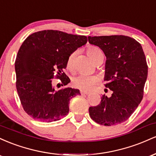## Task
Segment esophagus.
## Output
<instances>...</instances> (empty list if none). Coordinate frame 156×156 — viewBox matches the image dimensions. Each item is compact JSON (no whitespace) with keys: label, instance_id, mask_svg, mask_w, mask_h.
Masks as SVG:
<instances>
[{"label":"esophagus","instance_id":"1","mask_svg":"<svg viewBox=\"0 0 156 156\" xmlns=\"http://www.w3.org/2000/svg\"><path fill=\"white\" fill-rule=\"evenodd\" d=\"M80 94H82V95H87V94H89V92H83V91H80Z\"/></svg>","mask_w":156,"mask_h":156}]
</instances>
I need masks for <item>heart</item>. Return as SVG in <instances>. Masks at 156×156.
<instances>
[{
  "instance_id": "heart-1",
  "label": "heart",
  "mask_w": 156,
  "mask_h": 156,
  "mask_svg": "<svg viewBox=\"0 0 156 156\" xmlns=\"http://www.w3.org/2000/svg\"><path fill=\"white\" fill-rule=\"evenodd\" d=\"M87 54L89 58L92 59L94 63L97 64L98 62L103 57V53L99 48L96 47H90L87 49ZM76 53H73L69 55L67 61V68L69 70H74V63L76 58ZM99 78L95 76H80L75 77L73 79L72 83L75 88L80 89L82 91L89 92L99 83Z\"/></svg>"
}]
</instances>
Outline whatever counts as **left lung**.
<instances>
[{
	"label": "left lung",
	"instance_id": "obj_1",
	"mask_svg": "<svg viewBox=\"0 0 156 156\" xmlns=\"http://www.w3.org/2000/svg\"><path fill=\"white\" fill-rule=\"evenodd\" d=\"M106 56L105 87L112 91L103 94L96 106L89 107V116L98 124L112 126L124 122L141 103L148 67L141 44L123 35L88 37Z\"/></svg>",
	"mask_w": 156,
	"mask_h": 156
}]
</instances>
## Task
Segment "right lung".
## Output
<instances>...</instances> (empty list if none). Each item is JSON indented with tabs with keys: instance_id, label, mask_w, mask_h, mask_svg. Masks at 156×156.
I'll return each instance as SVG.
<instances>
[{
	"instance_id": "add662e5",
	"label": "right lung",
	"mask_w": 156,
	"mask_h": 156,
	"mask_svg": "<svg viewBox=\"0 0 156 156\" xmlns=\"http://www.w3.org/2000/svg\"><path fill=\"white\" fill-rule=\"evenodd\" d=\"M87 42L86 36L44 30L25 39L16 57V87L24 111L37 120L51 122L69 113V101L78 89L55 90L52 80L62 86L70 82L63 69L71 53Z\"/></svg>"
}]
</instances>
